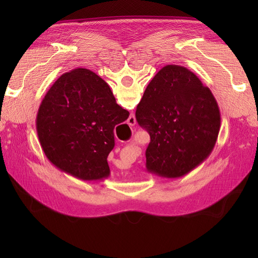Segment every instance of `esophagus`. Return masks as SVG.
Returning a JSON list of instances; mask_svg holds the SVG:
<instances>
[{
  "label": "esophagus",
  "mask_w": 258,
  "mask_h": 258,
  "mask_svg": "<svg viewBox=\"0 0 258 258\" xmlns=\"http://www.w3.org/2000/svg\"><path fill=\"white\" fill-rule=\"evenodd\" d=\"M128 124L132 125V126L136 124V118H135L134 115H131V116H130V118H128Z\"/></svg>",
  "instance_id": "esophagus-1"
}]
</instances>
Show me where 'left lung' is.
Here are the masks:
<instances>
[{"label": "left lung", "mask_w": 258, "mask_h": 258, "mask_svg": "<svg viewBox=\"0 0 258 258\" xmlns=\"http://www.w3.org/2000/svg\"><path fill=\"white\" fill-rule=\"evenodd\" d=\"M136 120L150 134L147 172L162 177L186 175L210 156L221 128L213 93L184 67L166 65L147 85Z\"/></svg>", "instance_id": "1"}]
</instances>
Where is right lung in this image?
Instances as JSON below:
<instances>
[{"instance_id":"right-lung-1","label":"right lung","mask_w":258,"mask_h":258,"mask_svg":"<svg viewBox=\"0 0 258 258\" xmlns=\"http://www.w3.org/2000/svg\"><path fill=\"white\" fill-rule=\"evenodd\" d=\"M128 115L105 81L89 69H74L59 76L43 98L36 116L37 139L59 171L83 180H101L109 176L114 127Z\"/></svg>"}]
</instances>
